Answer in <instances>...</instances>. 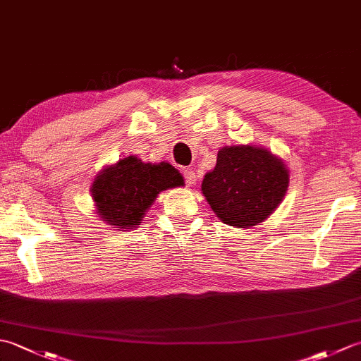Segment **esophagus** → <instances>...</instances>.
<instances>
[{
	"label": "esophagus",
	"instance_id": "obj_1",
	"mask_svg": "<svg viewBox=\"0 0 361 361\" xmlns=\"http://www.w3.org/2000/svg\"><path fill=\"white\" fill-rule=\"evenodd\" d=\"M183 175H185V180H186L188 186H194L197 183V175H195L192 169H185V171H183Z\"/></svg>",
	"mask_w": 361,
	"mask_h": 361
}]
</instances>
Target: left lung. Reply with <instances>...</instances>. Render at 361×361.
Returning <instances> with one entry per match:
<instances>
[{
	"label": "left lung",
	"mask_w": 361,
	"mask_h": 361,
	"mask_svg": "<svg viewBox=\"0 0 361 361\" xmlns=\"http://www.w3.org/2000/svg\"><path fill=\"white\" fill-rule=\"evenodd\" d=\"M288 181V169L270 150L226 145L217 153L216 167L204 175L202 192L220 221L248 229L276 211Z\"/></svg>",
	"instance_id": "8db88e82"
}]
</instances>
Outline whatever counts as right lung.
<instances>
[{"label": "right lung", "mask_w": 361, "mask_h": 361, "mask_svg": "<svg viewBox=\"0 0 361 361\" xmlns=\"http://www.w3.org/2000/svg\"><path fill=\"white\" fill-rule=\"evenodd\" d=\"M183 185L185 180L172 164L142 163L132 155L102 169L91 186V195L97 217L127 231L141 224L161 190Z\"/></svg>", "instance_id": "obj_1"}]
</instances>
